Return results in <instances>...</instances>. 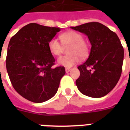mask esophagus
Instances as JSON below:
<instances>
[{
  "mask_svg": "<svg viewBox=\"0 0 130 130\" xmlns=\"http://www.w3.org/2000/svg\"><path fill=\"white\" fill-rule=\"evenodd\" d=\"M71 71V69L70 68H65V71H66V73H68L69 71Z\"/></svg>",
  "mask_w": 130,
  "mask_h": 130,
  "instance_id": "34e87169",
  "label": "esophagus"
}]
</instances>
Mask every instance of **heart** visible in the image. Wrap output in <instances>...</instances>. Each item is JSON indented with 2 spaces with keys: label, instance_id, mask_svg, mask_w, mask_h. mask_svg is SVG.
<instances>
[{
  "label": "heart",
  "instance_id": "b5f03b06",
  "mask_svg": "<svg viewBox=\"0 0 130 130\" xmlns=\"http://www.w3.org/2000/svg\"><path fill=\"white\" fill-rule=\"evenodd\" d=\"M63 45L70 46L68 49L69 55L63 56L58 59L59 65L66 67H71L82 58L87 57L90 51L88 42L83 39L81 34L75 31H69L62 34L60 36ZM57 38H53L49 40L48 46L50 52L53 55L59 56L63 52V46Z\"/></svg>",
  "mask_w": 130,
  "mask_h": 130
}]
</instances>
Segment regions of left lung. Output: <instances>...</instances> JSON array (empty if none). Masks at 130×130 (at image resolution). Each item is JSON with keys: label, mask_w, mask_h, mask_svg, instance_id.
<instances>
[{"label": "left lung", "mask_w": 130, "mask_h": 130, "mask_svg": "<svg viewBox=\"0 0 130 130\" xmlns=\"http://www.w3.org/2000/svg\"><path fill=\"white\" fill-rule=\"evenodd\" d=\"M71 28L86 35L92 46L88 59L77 67L80 71L75 82L77 88L88 96H105L121 76L124 51L120 40L115 32L99 22Z\"/></svg>", "instance_id": "left-lung-1"}]
</instances>
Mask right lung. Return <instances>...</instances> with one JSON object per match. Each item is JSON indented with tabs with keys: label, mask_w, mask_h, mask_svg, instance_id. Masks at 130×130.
<instances>
[{
	"label": "right lung",
	"mask_w": 130,
	"mask_h": 130,
	"mask_svg": "<svg viewBox=\"0 0 130 130\" xmlns=\"http://www.w3.org/2000/svg\"><path fill=\"white\" fill-rule=\"evenodd\" d=\"M59 27L27 24L9 41L6 67L15 90L28 101L43 103L53 98L65 74L64 67L53 68L55 58L48 46Z\"/></svg>",
	"instance_id": "add662e5"
}]
</instances>
